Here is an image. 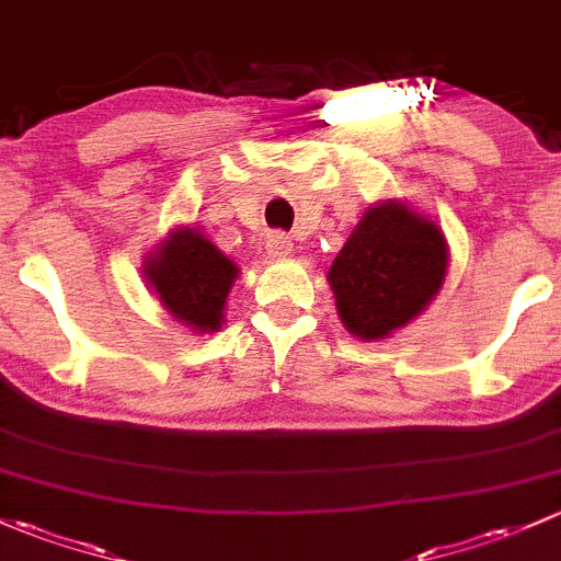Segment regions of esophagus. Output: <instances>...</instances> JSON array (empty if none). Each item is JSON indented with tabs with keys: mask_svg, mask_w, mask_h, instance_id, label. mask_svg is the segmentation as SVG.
Returning <instances> with one entry per match:
<instances>
[{
	"mask_svg": "<svg viewBox=\"0 0 561 561\" xmlns=\"http://www.w3.org/2000/svg\"><path fill=\"white\" fill-rule=\"evenodd\" d=\"M291 251H294V242H291V238H288V234L273 232L267 238V253H270V256L286 259V256H291Z\"/></svg>",
	"mask_w": 561,
	"mask_h": 561,
	"instance_id": "esophagus-1",
	"label": "esophagus"
}]
</instances>
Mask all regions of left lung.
I'll list each match as a JSON object with an SVG mask.
<instances>
[{
  "label": "left lung",
  "instance_id": "8db88e82",
  "mask_svg": "<svg viewBox=\"0 0 561 561\" xmlns=\"http://www.w3.org/2000/svg\"><path fill=\"white\" fill-rule=\"evenodd\" d=\"M446 270L440 227L405 202L386 199L365 210L327 278L343 327L369 343L386 340L426 310Z\"/></svg>",
  "mask_w": 561,
  "mask_h": 561
}]
</instances>
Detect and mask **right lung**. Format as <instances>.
Instances as JSON below:
<instances>
[{
  "label": "right lung",
  "mask_w": 561,
  "mask_h": 561,
  "mask_svg": "<svg viewBox=\"0 0 561 561\" xmlns=\"http://www.w3.org/2000/svg\"><path fill=\"white\" fill-rule=\"evenodd\" d=\"M142 275L172 319L202 334L221 327L224 305L240 267L199 229L181 227L148 253Z\"/></svg>",
  "instance_id": "right-lung-1"
}]
</instances>
